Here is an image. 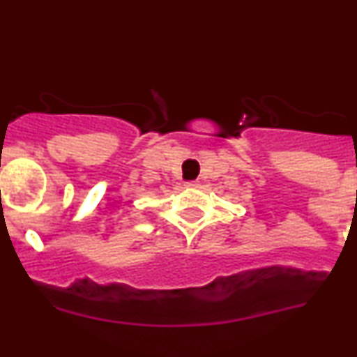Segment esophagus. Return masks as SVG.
<instances>
[{
	"label": "esophagus",
	"instance_id": "1",
	"mask_svg": "<svg viewBox=\"0 0 357 357\" xmlns=\"http://www.w3.org/2000/svg\"><path fill=\"white\" fill-rule=\"evenodd\" d=\"M184 186H186V188H195V186H198V183H196V181H188L186 184H184Z\"/></svg>",
	"mask_w": 357,
	"mask_h": 357
}]
</instances>
